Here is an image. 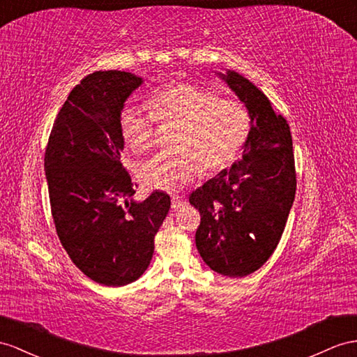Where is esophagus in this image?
Wrapping results in <instances>:
<instances>
[{"label": "esophagus", "mask_w": 357, "mask_h": 357, "mask_svg": "<svg viewBox=\"0 0 357 357\" xmlns=\"http://www.w3.org/2000/svg\"><path fill=\"white\" fill-rule=\"evenodd\" d=\"M184 200H182L181 197H172V209L173 211H176V209H179L181 206H184Z\"/></svg>", "instance_id": "obj_1"}]
</instances>
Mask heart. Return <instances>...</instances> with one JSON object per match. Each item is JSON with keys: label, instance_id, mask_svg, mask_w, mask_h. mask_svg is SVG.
Here are the masks:
<instances>
[{"label": "heart", "instance_id": "1", "mask_svg": "<svg viewBox=\"0 0 357 357\" xmlns=\"http://www.w3.org/2000/svg\"><path fill=\"white\" fill-rule=\"evenodd\" d=\"M151 113L126 105L121 113V131L128 148L144 152L152 148L155 121L175 122V153L162 152L144 161L139 176L149 188L179 191L206 172H218L238 158L252 128L249 108L240 100L220 99L195 84L164 86L151 95Z\"/></svg>", "mask_w": 357, "mask_h": 357}]
</instances>
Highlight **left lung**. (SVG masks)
<instances>
[{"instance_id": "left-lung-1", "label": "left lung", "mask_w": 357, "mask_h": 357, "mask_svg": "<svg viewBox=\"0 0 357 357\" xmlns=\"http://www.w3.org/2000/svg\"><path fill=\"white\" fill-rule=\"evenodd\" d=\"M249 108L252 128L243 157L190 195L200 213L196 248L218 274L244 278L267 262L285 229L296 196L289 126L248 78L215 72Z\"/></svg>"}]
</instances>
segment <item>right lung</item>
I'll use <instances>...</instances> for the list:
<instances>
[{
    "label": "right lung",
    "mask_w": 357,
    "mask_h": 357,
    "mask_svg": "<svg viewBox=\"0 0 357 357\" xmlns=\"http://www.w3.org/2000/svg\"><path fill=\"white\" fill-rule=\"evenodd\" d=\"M142 84V77L123 70L87 75L63 104L45 152L61 245L87 278L105 287L128 285L146 271L170 208L162 191L134 200L131 176L121 162V113Z\"/></svg>",
    "instance_id": "right-lung-1"
}]
</instances>
